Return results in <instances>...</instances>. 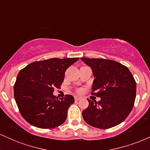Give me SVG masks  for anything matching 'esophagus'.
<instances>
[{"mask_svg":"<svg viewBox=\"0 0 150 150\" xmlns=\"http://www.w3.org/2000/svg\"><path fill=\"white\" fill-rule=\"evenodd\" d=\"M80 99H81V97H75V101L80 100Z\"/></svg>","mask_w":150,"mask_h":150,"instance_id":"1","label":"esophagus"}]
</instances>
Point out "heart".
Wrapping results in <instances>:
<instances>
[{"label":"heart","mask_w":150,"mask_h":150,"mask_svg":"<svg viewBox=\"0 0 150 150\" xmlns=\"http://www.w3.org/2000/svg\"><path fill=\"white\" fill-rule=\"evenodd\" d=\"M82 92V89H79L78 90H77V92H79V93H81Z\"/></svg>","instance_id":"b5f03b06"}]
</instances>
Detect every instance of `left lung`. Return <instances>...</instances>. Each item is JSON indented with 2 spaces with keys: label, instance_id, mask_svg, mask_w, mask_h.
<instances>
[{
  "label": "left lung",
  "instance_id": "left-lung-1",
  "mask_svg": "<svg viewBox=\"0 0 150 150\" xmlns=\"http://www.w3.org/2000/svg\"><path fill=\"white\" fill-rule=\"evenodd\" d=\"M90 66L94 76L92 95L101 100H90L82 111L87 124L108 129L120 124L133 108L136 97V82L129 69L121 63L104 58H81Z\"/></svg>",
  "mask_w": 150,
  "mask_h": 150
}]
</instances>
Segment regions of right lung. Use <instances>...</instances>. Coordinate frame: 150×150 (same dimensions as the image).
<instances>
[{"label":"right lung","instance_id":"1","mask_svg":"<svg viewBox=\"0 0 150 150\" xmlns=\"http://www.w3.org/2000/svg\"><path fill=\"white\" fill-rule=\"evenodd\" d=\"M79 58H54L36 61L22 68L14 85V97L20 114L26 121L39 128H53L63 124L68 109L75 99L53 94L61 88L65 73Z\"/></svg>","mask_w":150,"mask_h":150}]
</instances>
